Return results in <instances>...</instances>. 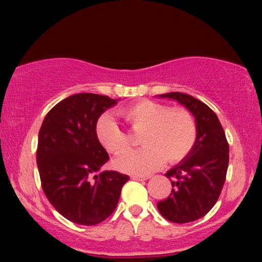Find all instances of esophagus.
I'll use <instances>...</instances> for the list:
<instances>
[{
    "label": "esophagus",
    "mask_w": 262,
    "mask_h": 262,
    "mask_svg": "<svg viewBox=\"0 0 262 262\" xmlns=\"http://www.w3.org/2000/svg\"><path fill=\"white\" fill-rule=\"evenodd\" d=\"M149 177V175H133L132 179L135 180V181H143V180H148Z\"/></svg>",
    "instance_id": "esophagus-1"
}]
</instances>
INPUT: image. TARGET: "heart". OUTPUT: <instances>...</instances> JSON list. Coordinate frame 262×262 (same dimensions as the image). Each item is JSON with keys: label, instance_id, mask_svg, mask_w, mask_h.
Returning <instances> with one entry per match:
<instances>
[{"label": "heart", "instance_id": "heart-1", "mask_svg": "<svg viewBox=\"0 0 262 262\" xmlns=\"http://www.w3.org/2000/svg\"><path fill=\"white\" fill-rule=\"evenodd\" d=\"M134 133H140L144 148L129 151L116 161L119 170L129 173H146L164 165L182 161L194 148L198 137L197 123L186 108H170L152 101H138L119 111ZM95 134L107 152L122 155L129 149L128 135L111 114L100 116Z\"/></svg>", "mask_w": 262, "mask_h": 262}]
</instances>
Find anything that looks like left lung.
<instances>
[{"mask_svg":"<svg viewBox=\"0 0 262 262\" xmlns=\"http://www.w3.org/2000/svg\"><path fill=\"white\" fill-rule=\"evenodd\" d=\"M176 100L194 116L198 137L194 148L165 173L171 193L158 203L161 215L173 223H189L204 217L217 203L227 177L229 144L217 114L202 101L181 92L160 95Z\"/></svg>","mask_w":262,"mask_h":262,"instance_id":"1","label":"left lung"}]
</instances>
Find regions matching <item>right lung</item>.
I'll list each match as a JSON object with an SVG mask.
<instances>
[{"instance_id": "1", "label": "right lung", "mask_w": 262, "mask_h": 262, "mask_svg": "<svg viewBox=\"0 0 262 262\" xmlns=\"http://www.w3.org/2000/svg\"><path fill=\"white\" fill-rule=\"evenodd\" d=\"M116 100L77 93L60 101L39 130L37 164L41 188L62 217L95 225L116 209L128 175L102 171L110 156L95 134L97 119Z\"/></svg>"}]
</instances>
